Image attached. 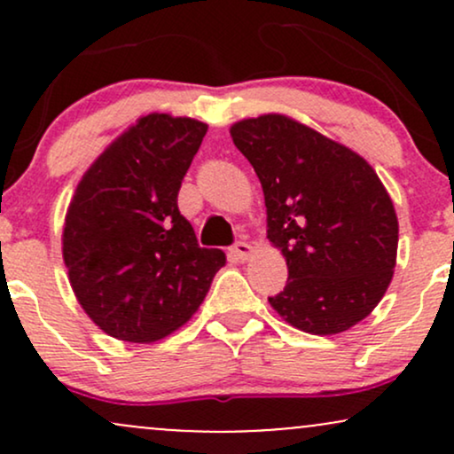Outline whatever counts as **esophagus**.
Returning a JSON list of instances; mask_svg holds the SVG:
<instances>
[{"mask_svg":"<svg viewBox=\"0 0 454 454\" xmlns=\"http://www.w3.org/2000/svg\"><path fill=\"white\" fill-rule=\"evenodd\" d=\"M231 254H232V256L237 258V260H241V262H245V260L252 256L254 249H252V245H249V243L239 241V243H234L232 247H231Z\"/></svg>","mask_w":454,"mask_h":454,"instance_id":"obj_1","label":"esophagus"}]
</instances>
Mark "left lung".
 <instances>
[{"label":"left lung","mask_w":454,"mask_h":454,"mask_svg":"<svg viewBox=\"0 0 454 454\" xmlns=\"http://www.w3.org/2000/svg\"><path fill=\"white\" fill-rule=\"evenodd\" d=\"M231 137L256 170L267 239L288 264L270 307L311 335L358 325L382 301L397 262V213L376 170L286 114L243 119Z\"/></svg>","instance_id":"left-lung-1"}]
</instances>
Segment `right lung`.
<instances>
[{
  "mask_svg": "<svg viewBox=\"0 0 454 454\" xmlns=\"http://www.w3.org/2000/svg\"><path fill=\"white\" fill-rule=\"evenodd\" d=\"M207 123L151 113L114 138L76 185L64 223V262L76 301L106 335L149 343L205 301L226 264L198 245L176 207Z\"/></svg>",
  "mask_w": 454,
  "mask_h": 454,
  "instance_id": "obj_1",
  "label": "right lung"
}]
</instances>
